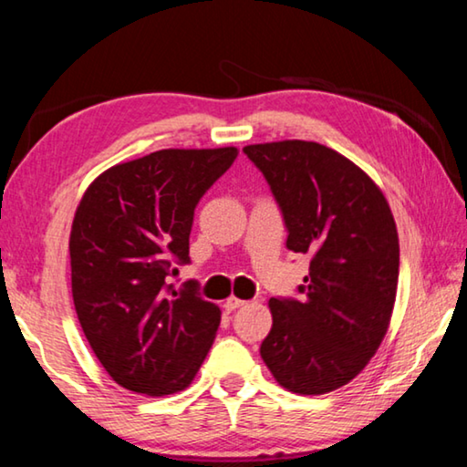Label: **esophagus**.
<instances>
[{"instance_id": "esophagus-1", "label": "esophagus", "mask_w": 467, "mask_h": 467, "mask_svg": "<svg viewBox=\"0 0 467 467\" xmlns=\"http://www.w3.org/2000/svg\"><path fill=\"white\" fill-rule=\"evenodd\" d=\"M243 306H247V301L234 297V295H231V297H228V299L224 301V307L228 309V312H234V309H239V307H243Z\"/></svg>"}]
</instances>
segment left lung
Wrapping results in <instances>:
<instances>
[{
    "label": "left lung",
    "instance_id": "1",
    "mask_svg": "<svg viewBox=\"0 0 467 467\" xmlns=\"http://www.w3.org/2000/svg\"><path fill=\"white\" fill-rule=\"evenodd\" d=\"M286 224V247L309 254L301 299H270L264 364L286 390L324 395L351 382L379 351L393 316L399 234L379 184L314 140L247 145Z\"/></svg>",
    "mask_w": 467,
    "mask_h": 467
}]
</instances>
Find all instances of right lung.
I'll return each mask as SVG.
<instances>
[{"label":"right lung","mask_w":467,"mask_h":467,"mask_svg":"<svg viewBox=\"0 0 467 467\" xmlns=\"http://www.w3.org/2000/svg\"><path fill=\"white\" fill-rule=\"evenodd\" d=\"M236 155V147L153 151L101 172L77 207L74 307L95 358L132 393L184 390L216 338V303L166 278L189 262L195 205Z\"/></svg>","instance_id":"1"}]
</instances>
